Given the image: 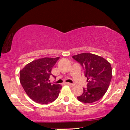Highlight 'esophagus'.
I'll return each mask as SVG.
<instances>
[{"label": "esophagus", "instance_id": "esophagus-1", "mask_svg": "<svg viewBox=\"0 0 130 130\" xmlns=\"http://www.w3.org/2000/svg\"><path fill=\"white\" fill-rule=\"evenodd\" d=\"M66 84H67V85H68V86H71V87H73V86H74V84H71V83H67Z\"/></svg>", "mask_w": 130, "mask_h": 130}]
</instances>
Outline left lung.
<instances>
[{"instance_id": "obj_1", "label": "left lung", "mask_w": 130, "mask_h": 130, "mask_svg": "<svg viewBox=\"0 0 130 130\" xmlns=\"http://www.w3.org/2000/svg\"><path fill=\"white\" fill-rule=\"evenodd\" d=\"M80 64L87 78V88L77 98L80 102L92 103L99 100L106 92L112 78L111 63L102 57L82 53L72 57Z\"/></svg>"}]
</instances>
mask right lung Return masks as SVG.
Returning a JSON list of instances; mask_svg holds the SVG:
<instances>
[{"instance_id": "obj_1", "label": "right lung", "mask_w": 130, "mask_h": 130, "mask_svg": "<svg viewBox=\"0 0 130 130\" xmlns=\"http://www.w3.org/2000/svg\"><path fill=\"white\" fill-rule=\"evenodd\" d=\"M59 57H45L28 63L20 71V83L33 101L48 104L57 98L62 86L50 83L53 67Z\"/></svg>"}]
</instances>
